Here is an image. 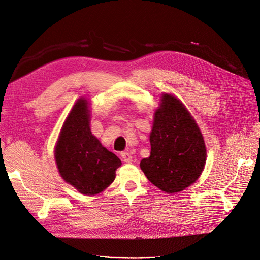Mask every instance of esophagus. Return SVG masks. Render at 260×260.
Segmentation results:
<instances>
[{
    "mask_svg": "<svg viewBox=\"0 0 260 260\" xmlns=\"http://www.w3.org/2000/svg\"><path fill=\"white\" fill-rule=\"evenodd\" d=\"M121 158H122V160L124 161V162H132V160H133V156L128 153V152H126V151H123V152H121Z\"/></svg>",
    "mask_w": 260,
    "mask_h": 260,
    "instance_id": "obj_1",
    "label": "esophagus"
}]
</instances>
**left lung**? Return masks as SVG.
I'll return each mask as SVG.
<instances>
[{"mask_svg": "<svg viewBox=\"0 0 260 260\" xmlns=\"http://www.w3.org/2000/svg\"><path fill=\"white\" fill-rule=\"evenodd\" d=\"M150 145V156L140 167L159 190L180 192L198 179L206 160L202 134L184 106L169 94L154 114Z\"/></svg>", "mask_w": 260, "mask_h": 260, "instance_id": "obj_1", "label": "left lung"}]
</instances>
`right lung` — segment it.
Instances as JSON below:
<instances>
[{
  "mask_svg": "<svg viewBox=\"0 0 260 260\" xmlns=\"http://www.w3.org/2000/svg\"><path fill=\"white\" fill-rule=\"evenodd\" d=\"M86 100H79L63 124L55 149L62 178L85 195L101 193L115 179L121 160L91 134Z\"/></svg>",
  "mask_w": 260,
  "mask_h": 260,
  "instance_id": "1",
  "label": "right lung"
}]
</instances>
